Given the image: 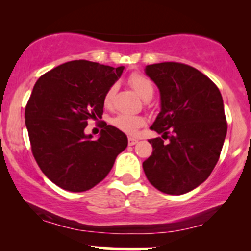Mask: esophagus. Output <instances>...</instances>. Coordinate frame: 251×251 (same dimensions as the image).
Instances as JSON below:
<instances>
[{"instance_id": "esophagus-1", "label": "esophagus", "mask_w": 251, "mask_h": 251, "mask_svg": "<svg viewBox=\"0 0 251 251\" xmlns=\"http://www.w3.org/2000/svg\"><path fill=\"white\" fill-rule=\"evenodd\" d=\"M138 143V139H135V138H132V137H129L128 138V145H135V144Z\"/></svg>"}]
</instances>
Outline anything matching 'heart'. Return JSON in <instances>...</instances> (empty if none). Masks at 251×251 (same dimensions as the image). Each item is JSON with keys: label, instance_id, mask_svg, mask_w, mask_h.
<instances>
[{"label": "heart", "instance_id": "1", "mask_svg": "<svg viewBox=\"0 0 251 251\" xmlns=\"http://www.w3.org/2000/svg\"><path fill=\"white\" fill-rule=\"evenodd\" d=\"M128 83L132 88L134 89L135 93L138 94L142 99L145 100L146 98L153 96V83L148 76L143 75L140 73H133L131 74L128 77ZM117 86L112 85L111 87H108L106 91L105 96H103V105L106 107H111L112 102H113L114 94H116ZM144 119L142 117L138 116H132V114H119L113 119V124L117 128H119L120 131L125 132L127 134H134L138 131V128L142 127L144 125Z\"/></svg>", "mask_w": 251, "mask_h": 251}]
</instances>
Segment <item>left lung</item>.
Instances as JSON below:
<instances>
[{
  "mask_svg": "<svg viewBox=\"0 0 251 251\" xmlns=\"http://www.w3.org/2000/svg\"><path fill=\"white\" fill-rule=\"evenodd\" d=\"M145 73L160 93V112L151 128L153 151L143 163L150 183L168 195H183L201 185L218 162L226 135L222 94L208 76L191 66L162 62Z\"/></svg>",
  "mask_w": 251,
  "mask_h": 251,
  "instance_id": "8db88e82",
  "label": "left lung"
}]
</instances>
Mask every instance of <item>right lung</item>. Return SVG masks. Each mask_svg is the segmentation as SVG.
Masks as SVG:
<instances>
[{"mask_svg":"<svg viewBox=\"0 0 251 251\" xmlns=\"http://www.w3.org/2000/svg\"><path fill=\"white\" fill-rule=\"evenodd\" d=\"M113 68L75 60L39 77L25 118L37 165L63 190L87 191L100 183L127 148L124 132L105 124L97 140L85 133L88 119L101 118L103 96L122 76Z\"/></svg>","mask_w":251,"mask_h":251,"instance_id":"right-lung-1","label":"right lung"}]
</instances>
